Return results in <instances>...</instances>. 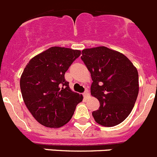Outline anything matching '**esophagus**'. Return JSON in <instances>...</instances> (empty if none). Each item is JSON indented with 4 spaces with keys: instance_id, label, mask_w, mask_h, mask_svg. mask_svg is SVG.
<instances>
[{
    "instance_id": "esophagus-1",
    "label": "esophagus",
    "mask_w": 157,
    "mask_h": 157,
    "mask_svg": "<svg viewBox=\"0 0 157 157\" xmlns=\"http://www.w3.org/2000/svg\"><path fill=\"white\" fill-rule=\"evenodd\" d=\"M89 92H88V91H85V92H84V93H83V95H84V98H87V97H88V96H89Z\"/></svg>"
}]
</instances>
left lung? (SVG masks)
<instances>
[{"label": "left lung", "instance_id": "8db88e82", "mask_svg": "<svg viewBox=\"0 0 157 157\" xmlns=\"http://www.w3.org/2000/svg\"><path fill=\"white\" fill-rule=\"evenodd\" d=\"M80 58L93 80L91 95L100 105L92 112L94 119L107 127L118 125L130 114L137 100V69L124 54L105 46L84 49Z\"/></svg>", "mask_w": 157, "mask_h": 157}]
</instances>
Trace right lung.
I'll list each match as a JSON object with an SVG mask.
<instances>
[{
  "instance_id": "1",
  "label": "right lung",
  "mask_w": 157,
  "mask_h": 157,
  "mask_svg": "<svg viewBox=\"0 0 157 157\" xmlns=\"http://www.w3.org/2000/svg\"><path fill=\"white\" fill-rule=\"evenodd\" d=\"M80 50L54 46L30 60L20 78L23 99L43 126L58 128L67 123L82 95L71 91L65 73L80 55Z\"/></svg>"
}]
</instances>
